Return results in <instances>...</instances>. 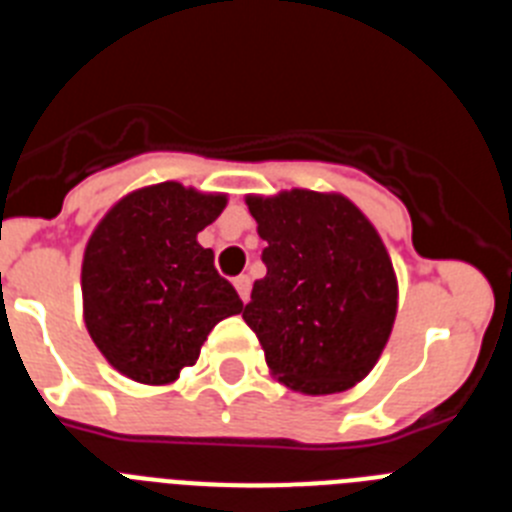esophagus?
I'll return each instance as SVG.
<instances>
[{
    "instance_id": "obj_1",
    "label": "esophagus",
    "mask_w": 512,
    "mask_h": 512,
    "mask_svg": "<svg viewBox=\"0 0 512 512\" xmlns=\"http://www.w3.org/2000/svg\"><path fill=\"white\" fill-rule=\"evenodd\" d=\"M235 289H238V295H241L243 302H248L251 297V277L248 274H241V277H235Z\"/></svg>"
}]
</instances>
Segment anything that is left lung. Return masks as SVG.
I'll return each mask as SVG.
<instances>
[{
    "mask_svg": "<svg viewBox=\"0 0 512 512\" xmlns=\"http://www.w3.org/2000/svg\"><path fill=\"white\" fill-rule=\"evenodd\" d=\"M266 241V277L243 320L271 377L302 395H336L372 372L397 318V274L372 220L338 192L246 194Z\"/></svg>",
    "mask_w": 512,
    "mask_h": 512,
    "instance_id": "1",
    "label": "left lung"
}]
</instances>
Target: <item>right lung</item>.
<instances>
[{
  "mask_svg": "<svg viewBox=\"0 0 512 512\" xmlns=\"http://www.w3.org/2000/svg\"><path fill=\"white\" fill-rule=\"evenodd\" d=\"M228 194L179 182L148 184L115 202L89 235L81 261L84 325L122 377L148 387L176 382L202 343L243 302L215 269L197 233Z\"/></svg>",
  "mask_w": 512,
  "mask_h": 512,
  "instance_id": "obj_1",
  "label": "right lung"
}]
</instances>
